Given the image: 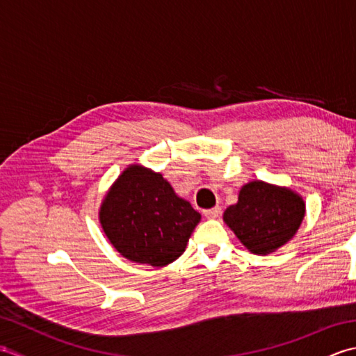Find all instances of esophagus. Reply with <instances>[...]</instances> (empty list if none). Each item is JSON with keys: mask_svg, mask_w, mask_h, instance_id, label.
<instances>
[{"mask_svg": "<svg viewBox=\"0 0 356 356\" xmlns=\"http://www.w3.org/2000/svg\"><path fill=\"white\" fill-rule=\"evenodd\" d=\"M220 208L218 207H214V208H209V209H205L203 211V216H205L207 218H217L218 216H220Z\"/></svg>", "mask_w": 356, "mask_h": 356, "instance_id": "1", "label": "esophagus"}]
</instances>
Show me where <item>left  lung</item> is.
I'll list each match as a JSON object with an SVG mask.
<instances>
[{
  "mask_svg": "<svg viewBox=\"0 0 356 356\" xmlns=\"http://www.w3.org/2000/svg\"><path fill=\"white\" fill-rule=\"evenodd\" d=\"M305 213L297 193L254 180L241 188L238 202L226 208L223 220L252 254L268 255L295 236Z\"/></svg>",
  "mask_w": 356,
  "mask_h": 356,
  "instance_id": "obj_1",
  "label": "left lung"
}]
</instances>
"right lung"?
Returning a JSON list of instances; mask_svg holds the SVG:
<instances>
[{"label": "right lung", "instance_id": "1", "mask_svg": "<svg viewBox=\"0 0 356 356\" xmlns=\"http://www.w3.org/2000/svg\"><path fill=\"white\" fill-rule=\"evenodd\" d=\"M99 222L120 255L161 268L185 252L200 214L161 172L130 165L105 195Z\"/></svg>", "mask_w": 356, "mask_h": 356}]
</instances>
